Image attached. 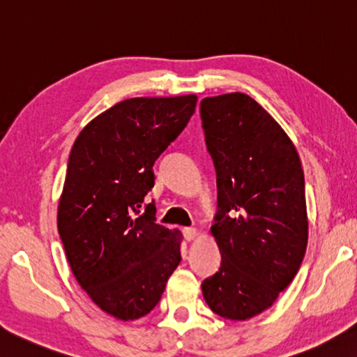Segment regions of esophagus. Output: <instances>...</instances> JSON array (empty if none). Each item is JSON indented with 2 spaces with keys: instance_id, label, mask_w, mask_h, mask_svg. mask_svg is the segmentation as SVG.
<instances>
[{
  "instance_id": "34e87169",
  "label": "esophagus",
  "mask_w": 357,
  "mask_h": 357,
  "mask_svg": "<svg viewBox=\"0 0 357 357\" xmlns=\"http://www.w3.org/2000/svg\"><path fill=\"white\" fill-rule=\"evenodd\" d=\"M183 235H184V238H185L187 241H192V240H195V236H197V229H193V227H184V229H183Z\"/></svg>"
}]
</instances>
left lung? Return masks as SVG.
I'll list each match as a JSON object with an SVG mask.
<instances>
[{"mask_svg":"<svg viewBox=\"0 0 357 357\" xmlns=\"http://www.w3.org/2000/svg\"><path fill=\"white\" fill-rule=\"evenodd\" d=\"M199 114L216 172L212 234L221 252L202 296L218 316L246 320L275 302L303 261L302 162L280 125L248 94L206 97Z\"/></svg>","mask_w":357,"mask_h":357,"instance_id":"left-lung-1","label":"left lung"}]
</instances>
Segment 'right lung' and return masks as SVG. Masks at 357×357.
I'll list each match as a JSON object with an SVG mask.
<instances>
[{
  "label": "right lung",
  "instance_id": "right-lung-1",
  "mask_svg": "<svg viewBox=\"0 0 357 357\" xmlns=\"http://www.w3.org/2000/svg\"><path fill=\"white\" fill-rule=\"evenodd\" d=\"M198 97L119 102L82 130L68 159L59 234L77 282L121 320L149 314L181 261V234L156 222L153 165L187 127Z\"/></svg>",
  "mask_w": 357,
  "mask_h": 357
}]
</instances>
